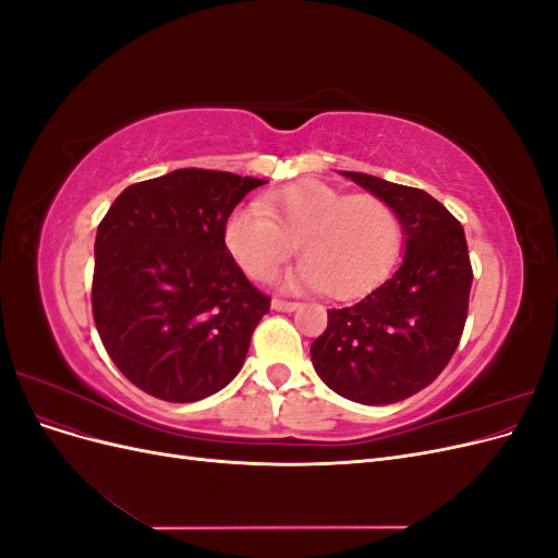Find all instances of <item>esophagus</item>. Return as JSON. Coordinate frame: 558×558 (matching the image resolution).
<instances>
[{"label":"esophagus","instance_id":"1","mask_svg":"<svg viewBox=\"0 0 558 558\" xmlns=\"http://www.w3.org/2000/svg\"><path fill=\"white\" fill-rule=\"evenodd\" d=\"M298 307H300L298 302H291V300H279V298L272 300V310L275 312H295Z\"/></svg>","mask_w":558,"mask_h":558}]
</instances>
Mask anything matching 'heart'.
Listing matches in <instances>:
<instances>
[{"mask_svg":"<svg viewBox=\"0 0 558 558\" xmlns=\"http://www.w3.org/2000/svg\"><path fill=\"white\" fill-rule=\"evenodd\" d=\"M302 260L279 279L286 291L353 298L386 277L402 246L396 209L375 195H349L324 181H300L232 209L223 244L244 272L265 279L291 256Z\"/></svg>","mask_w":558,"mask_h":558,"instance_id":"obj_1","label":"heart"}]
</instances>
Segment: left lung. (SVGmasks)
<instances>
[{"label": "left lung", "instance_id": "8db88e82", "mask_svg": "<svg viewBox=\"0 0 558 558\" xmlns=\"http://www.w3.org/2000/svg\"><path fill=\"white\" fill-rule=\"evenodd\" d=\"M391 205L402 260L373 293L328 312L312 344L316 375L337 396L393 404L442 373L468 318L472 267L461 223L433 195L363 172H340Z\"/></svg>", "mask_w": 558, "mask_h": 558}]
</instances>
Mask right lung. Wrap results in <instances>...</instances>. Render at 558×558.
<instances>
[{"label":"right lung","instance_id":"obj_1","mask_svg":"<svg viewBox=\"0 0 558 558\" xmlns=\"http://www.w3.org/2000/svg\"><path fill=\"white\" fill-rule=\"evenodd\" d=\"M267 181L174 170L128 185L95 238L93 318L116 367L142 391L195 402L244 365L269 298L223 244V223Z\"/></svg>","mask_w":558,"mask_h":558}]
</instances>
